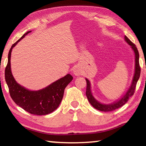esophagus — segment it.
Instances as JSON below:
<instances>
[{"mask_svg":"<svg viewBox=\"0 0 146 146\" xmlns=\"http://www.w3.org/2000/svg\"><path fill=\"white\" fill-rule=\"evenodd\" d=\"M73 73H74V75H75L76 76H79L82 74V70H81V69L78 67V66H76V67L73 69Z\"/></svg>","mask_w":146,"mask_h":146,"instance_id":"34e87169","label":"esophagus"}]
</instances>
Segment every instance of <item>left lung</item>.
I'll return each mask as SVG.
<instances>
[{"label":"left lung","instance_id":"left-lung-1","mask_svg":"<svg viewBox=\"0 0 146 146\" xmlns=\"http://www.w3.org/2000/svg\"><path fill=\"white\" fill-rule=\"evenodd\" d=\"M124 40L131 46V48L133 49V52L135 53L134 75H133V76L131 83L129 88L127 89V91L125 93L124 95H123L119 99L114 101L113 102L110 104L101 103L94 97L92 91H91V83L90 80L87 78H86V82H87V88H86V97L88 98V100L93 108L97 109V110L101 111H114L116 109L122 107L123 105H124L127 102L128 100H129V98L131 97H132L133 94H134L136 85H137V83L140 77V68L139 65V53H138V49L135 44L132 43L129 39L125 35L124 36Z\"/></svg>","mask_w":146,"mask_h":146}]
</instances>
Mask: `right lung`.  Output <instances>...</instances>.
<instances>
[{"mask_svg":"<svg viewBox=\"0 0 146 146\" xmlns=\"http://www.w3.org/2000/svg\"><path fill=\"white\" fill-rule=\"evenodd\" d=\"M30 32L31 31L24 33L9 49L8 64L5 70V79L11 97L17 106L31 114L45 115L57 109L62 100L64 90L73 80V76L67 74L47 87L36 91L29 90L17 82L11 72V51L17 43Z\"/></svg>","mask_w":146,"mask_h":146,"instance_id":"add662e5","label":"right lung"}]
</instances>
